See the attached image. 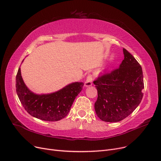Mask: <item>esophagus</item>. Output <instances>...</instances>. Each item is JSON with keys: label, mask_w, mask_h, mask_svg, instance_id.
<instances>
[{"label": "esophagus", "mask_w": 161, "mask_h": 161, "mask_svg": "<svg viewBox=\"0 0 161 161\" xmlns=\"http://www.w3.org/2000/svg\"><path fill=\"white\" fill-rule=\"evenodd\" d=\"M92 81H93V77L92 75H88L87 77L86 80L85 81V86L86 87H89L91 86H92Z\"/></svg>", "instance_id": "1"}]
</instances>
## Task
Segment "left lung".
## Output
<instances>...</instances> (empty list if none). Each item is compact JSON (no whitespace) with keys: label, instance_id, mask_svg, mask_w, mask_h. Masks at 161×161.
I'll return each mask as SVG.
<instances>
[{"label":"left lung","instance_id":"left-lung-1","mask_svg":"<svg viewBox=\"0 0 161 161\" xmlns=\"http://www.w3.org/2000/svg\"><path fill=\"white\" fill-rule=\"evenodd\" d=\"M123 52L124 59L120 67L100 75L93 81L98 93L95 110L104 122L124 120L138 107L143 96L142 66L126 49L123 48Z\"/></svg>","mask_w":161,"mask_h":161}]
</instances>
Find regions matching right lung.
Wrapping results in <instances>:
<instances>
[{
    "label": "right lung",
    "mask_w": 161,
    "mask_h": 161,
    "mask_svg": "<svg viewBox=\"0 0 161 161\" xmlns=\"http://www.w3.org/2000/svg\"><path fill=\"white\" fill-rule=\"evenodd\" d=\"M16 93L25 110L38 119L54 122L67 116L75 97L84 83L74 82L50 94H35L26 87L21 75L20 68L16 78Z\"/></svg>",
    "instance_id": "right-lung-1"
}]
</instances>
